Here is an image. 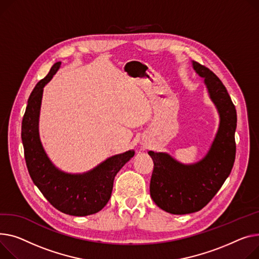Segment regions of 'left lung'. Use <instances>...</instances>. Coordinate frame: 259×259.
I'll return each instance as SVG.
<instances>
[{
  "label": "left lung",
  "instance_id": "left-lung-1",
  "mask_svg": "<svg viewBox=\"0 0 259 259\" xmlns=\"http://www.w3.org/2000/svg\"><path fill=\"white\" fill-rule=\"evenodd\" d=\"M193 66L204 77L221 122L209 152L194 165L180 164L165 153L149 152L154 161L151 198L158 207L173 214L196 212L207 205L230 175L235 160V106L214 73L197 61H193Z\"/></svg>",
  "mask_w": 259,
  "mask_h": 259
}]
</instances>
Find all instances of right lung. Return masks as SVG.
Wrapping results in <instances>:
<instances>
[{
	"label": "right lung",
	"instance_id": "obj_1",
	"mask_svg": "<svg viewBox=\"0 0 259 259\" xmlns=\"http://www.w3.org/2000/svg\"><path fill=\"white\" fill-rule=\"evenodd\" d=\"M61 62L51 67L31 93L22 122V141L25 160L31 179L44 197L59 211L85 217L100 211L108 203L114 177L134 156V151L115 155L83 175L62 173L45 153L39 141L38 117L44 86L57 72Z\"/></svg>",
	"mask_w": 259,
	"mask_h": 259
}]
</instances>
